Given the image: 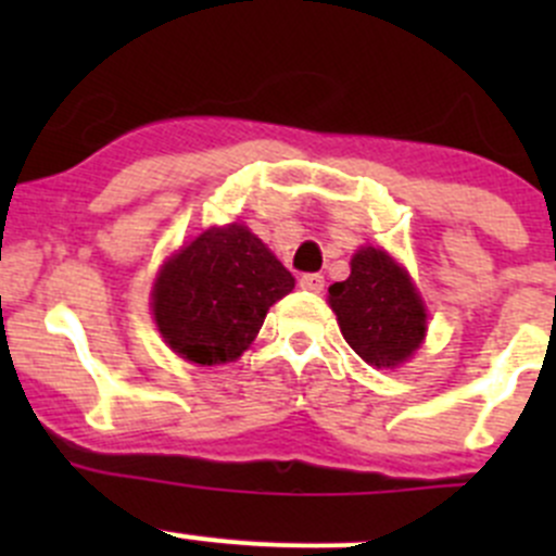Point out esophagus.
Wrapping results in <instances>:
<instances>
[{"instance_id":"esophagus-1","label":"esophagus","mask_w":556,"mask_h":556,"mask_svg":"<svg viewBox=\"0 0 556 556\" xmlns=\"http://www.w3.org/2000/svg\"><path fill=\"white\" fill-rule=\"evenodd\" d=\"M299 285L304 290H309V293H323L325 277H323V274H304V277L299 279Z\"/></svg>"}]
</instances>
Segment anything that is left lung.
<instances>
[{
	"label": "left lung",
	"instance_id": "1",
	"mask_svg": "<svg viewBox=\"0 0 556 556\" xmlns=\"http://www.w3.org/2000/svg\"><path fill=\"white\" fill-rule=\"evenodd\" d=\"M328 295L346 344L377 368L406 361L428 328L412 279L384 250L355 252L352 274L330 285Z\"/></svg>",
	"mask_w": 556,
	"mask_h": 556
}]
</instances>
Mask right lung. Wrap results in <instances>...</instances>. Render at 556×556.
I'll return each instance as SVG.
<instances>
[{"mask_svg":"<svg viewBox=\"0 0 556 556\" xmlns=\"http://www.w3.org/2000/svg\"><path fill=\"white\" fill-rule=\"evenodd\" d=\"M293 288V274L268 247L231 223L204 231L161 268L153 314L174 352L199 366H217L242 355L268 306Z\"/></svg>","mask_w":556,"mask_h":556,"instance_id":"add662e5","label":"right lung"}]
</instances>
